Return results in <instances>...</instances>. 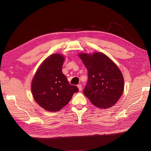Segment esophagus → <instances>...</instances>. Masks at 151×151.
Listing matches in <instances>:
<instances>
[{
  "label": "esophagus",
  "mask_w": 151,
  "mask_h": 151,
  "mask_svg": "<svg viewBox=\"0 0 151 151\" xmlns=\"http://www.w3.org/2000/svg\"><path fill=\"white\" fill-rule=\"evenodd\" d=\"M77 86H78V88L79 89V91H81L82 90V86H81V84H78Z\"/></svg>",
  "instance_id": "34e87169"
}]
</instances>
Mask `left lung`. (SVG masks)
<instances>
[{
	"instance_id": "left-lung-1",
	"label": "left lung",
	"mask_w": 151,
	"mask_h": 151,
	"mask_svg": "<svg viewBox=\"0 0 151 151\" xmlns=\"http://www.w3.org/2000/svg\"><path fill=\"white\" fill-rule=\"evenodd\" d=\"M88 70V80L83 91L92 104L101 109L113 106L124 91V78L120 70L101 52L80 54Z\"/></svg>"
}]
</instances>
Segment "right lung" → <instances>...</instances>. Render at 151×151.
I'll use <instances>...</instances> for the list:
<instances>
[{"label":"right lung","mask_w":151,"mask_h":151,"mask_svg":"<svg viewBox=\"0 0 151 151\" xmlns=\"http://www.w3.org/2000/svg\"><path fill=\"white\" fill-rule=\"evenodd\" d=\"M64 58L52 54L40 66L32 82V92L37 104L49 111H58L68 104L78 91L76 86L69 84L62 68Z\"/></svg>","instance_id":"right-lung-1"}]
</instances>
